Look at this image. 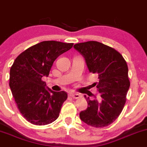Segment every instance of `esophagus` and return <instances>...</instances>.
<instances>
[{
	"label": "esophagus",
	"mask_w": 147,
	"mask_h": 147,
	"mask_svg": "<svg viewBox=\"0 0 147 147\" xmlns=\"http://www.w3.org/2000/svg\"><path fill=\"white\" fill-rule=\"evenodd\" d=\"M69 96L71 97V98H75V99H78V98H79L80 97H81L80 94H78V93H69Z\"/></svg>",
	"instance_id": "obj_1"
}]
</instances>
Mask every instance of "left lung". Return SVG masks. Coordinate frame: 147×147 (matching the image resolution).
<instances>
[{
	"instance_id": "1",
	"label": "left lung",
	"mask_w": 147,
	"mask_h": 147,
	"mask_svg": "<svg viewBox=\"0 0 147 147\" xmlns=\"http://www.w3.org/2000/svg\"><path fill=\"white\" fill-rule=\"evenodd\" d=\"M74 47L85 58L89 71L98 75L93 84L101 97L91 100L84 96L88 105L80 113V118L93 127H105L119 117L126 102L130 86L127 64L120 53L96 41L76 44Z\"/></svg>"
}]
</instances>
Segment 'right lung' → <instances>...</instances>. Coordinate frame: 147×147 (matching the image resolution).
<instances>
[{"label":"right lung","mask_w":147,"mask_h":147,"mask_svg":"<svg viewBox=\"0 0 147 147\" xmlns=\"http://www.w3.org/2000/svg\"><path fill=\"white\" fill-rule=\"evenodd\" d=\"M73 45L44 41L21 53L12 65L9 86L18 110L30 123L45 125L58 118L67 93L46 88L42 78L49 76L54 61Z\"/></svg>","instance_id":"add662e5"}]
</instances>
